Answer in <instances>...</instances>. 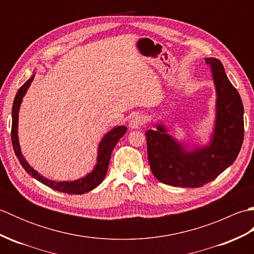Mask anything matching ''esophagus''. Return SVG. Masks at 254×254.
Returning <instances> with one entry per match:
<instances>
[{"instance_id": "34e87169", "label": "esophagus", "mask_w": 254, "mask_h": 254, "mask_svg": "<svg viewBox=\"0 0 254 254\" xmlns=\"http://www.w3.org/2000/svg\"><path fill=\"white\" fill-rule=\"evenodd\" d=\"M144 121H145V119L142 115H135L131 118L130 124H128V126H130L131 128H138L139 127L143 126Z\"/></svg>"}]
</instances>
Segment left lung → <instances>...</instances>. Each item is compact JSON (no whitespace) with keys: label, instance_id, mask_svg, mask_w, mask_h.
Returning a JSON list of instances; mask_svg holds the SVG:
<instances>
[{"label":"left lung","instance_id":"1","mask_svg":"<svg viewBox=\"0 0 254 254\" xmlns=\"http://www.w3.org/2000/svg\"><path fill=\"white\" fill-rule=\"evenodd\" d=\"M216 91L215 121L209 141L201 145L179 141L163 121L152 123L156 130L145 132L147 156L153 175L172 187L199 188L213 181L234 164L244 142V105L229 82L222 62L205 58Z\"/></svg>","mask_w":254,"mask_h":254}]
</instances>
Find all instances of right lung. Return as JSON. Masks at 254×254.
Listing matches in <instances>:
<instances>
[{
  "instance_id": "1",
  "label": "right lung",
  "mask_w": 254,
  "mask_h": 254,
  "mask_svg": "<svg viewBox=\"0 0 254 254\" xmlns=\"http://www.w3.org/2000/svg\"><path fill=\"white\" fill-rule=\"evenodd\" d=\"M35 75H36V72L32 73L30 78L18 89L13 102L12 143H13L15 155L17 156L20 165L23 166V168L26 170L27 174L31 176L32 178H35V179L39 182L44 183L45 186L53 189V190L67 193V194H84L86 192H89L96 187H98L100 183L104 181L105 177L107 175L108 167H109L112 150L115 148L117 143L119 142V139H120L124 134L127 133V127L124 126H118L111 128L110 131H108L105 134L104 137L101 138V141L98 144L97 158H96L97 161L94 169L90 172H88L86 176L73 181H55V180L48 179V178L40 175L39 172L35 170L28 163H27L23 153H21L19 139H18V113L20 109V105L21 102H23V98L26 95L27 90H28L29 86L31 85L32 80L35 78Z\"/></svg>"
}]
</instances>
